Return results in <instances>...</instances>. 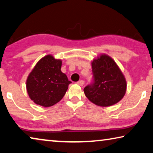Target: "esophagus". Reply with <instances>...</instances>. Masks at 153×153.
Instances as JSON below:
<instances>
[{
  "mask_svg": "<svg viewBox=\"0 0 153 153\" xmlns=\"http://www.w3.org/2000/svg\"><path fill=\"white\" fill-rule=\"evenodd\" d=\"M76 83L78 84V85H79L80 86H83V85H84V83H85V82H84V81H83V80H81V81H77Z\"/></svg>",
  "mask_w": 153,
  "mask_h": 153,
  "instance_id": "34e87169",
  "label": "esophagus"
}]
</instances>
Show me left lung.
<instances>
[{"mask_svg":"<svg viewBox=\"0 0 153 153\" xmlns=\"http://www.w3.org/2000/svg\"><path fill=\"white\" fill-rule=\"evenodd\" d=\"M93 79L84 88L86 97L95 105L109 107L124 97L126 82L116 62L106 55H100L91 63Z\"/></svg>","mask_w":153,"mask_h":153,"instance_id":"left-lung-1","label":"left lung"}]
</instances>
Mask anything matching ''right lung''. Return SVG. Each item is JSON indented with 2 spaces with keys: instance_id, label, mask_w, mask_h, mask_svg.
Listing matches in <instances>:
<instances>
[{
  "instance_id": "obj_1",
  "label": "right lung",
  "mask_w": 153,
  "mask_h": 153,
  "mask_svg": "<svg viewBox=\"0 0 153 153\" xmlns=\"http://www.w3.org/2000/svg\"><path fill=\"white\" fill-rule=\"evenodd\" d=\"M62 62L48 55L41 59L29 74L27 90L37 105L48 107L62 99L72 82L61 70Z\"/></svg>"
}]
</instances>
